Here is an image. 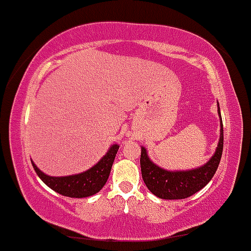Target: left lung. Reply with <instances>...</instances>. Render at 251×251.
I'll list each match as a JSON object with an SVG mask.
<instances>
[{
	"mask_svg": "<svg viewBox=\"0 0 251 251\" xmlns=\"http://www.w3.org/2000/svg\"><path fill=\"white\" fill-rule=\"evenodd\" d=\"M218 115L220 120V134L218 145L212 157L202 166L186 170H167L157 166L150 158L148 150L142 147L140 155V168L142 176L148 189L159 199L177 200L186 199L202 189L216 174L217 168L219 166L223 153V143H224V133H223V121L220 115L219 103Z\"/></svg>",
	"mask_w": 251,
	"mask_h": 251,
	"instance_id": "left-lung-1",
	"label": "left lung"
}]
</instances>
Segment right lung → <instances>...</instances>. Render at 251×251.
Here are the masks:
<instances>
[{
  "instance_id": "right-lung-1",
  "label": "right lung",
  "mask_w": 251,
  "mask_h": 251,
  "mask_svg": "<svg viewBox=\"0 0 251 251\" xmlns=\"http://www.w3.org/2000/svg\"><path fill=\"white\" fill-rule=\"evenodd\" d=\"M118 150H119V144H112L107 152L101 157L100 161L92 168L79 173V174L67 176L48 175L41 172L32 159L31 162L40 180L52 191L69 198H88L96 194L103 188L108 180Z\"/></svg>"
}]
</instances>
